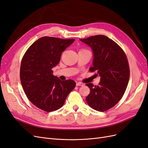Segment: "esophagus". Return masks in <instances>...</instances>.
<instances>
[{"instance_id": "34e87169", "label": "esophagus", "mask_w": 148, "mask_h": 148, "mask_svg": "<svg viewBox=\"0 0 148 148\" xmlns=\"http://www.w3.org/2000/svg\"><path fill=\"white\" fill-rule=\"evenodd\" d=\"M84 85V84L83 83H81V82H78V83H76V86H83Z\"/></svg>"}]
</instances>
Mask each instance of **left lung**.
I'll use <instances>...</instances> for the list:
<instances>
[{
    "mask_svg": "<svg viewBox=\"0 0 148 148\" xmlns=\"http://www.w3.org/2000/svg\"><path fill=\"white\" fill-rule=\"evenodd\" d=\"M88 45L94 53L93 66L100 76L99 86L86 84L90 93L86 100L92 108L103 112L118 103L125 93L130 77V69L126 55L113 40L102 35L80 39Z\"/></svg>",
    "mask_w": 148,
    "mask_h": 148,
    "instance_id": "1",
    "label": "left lung"
}]
</instances>
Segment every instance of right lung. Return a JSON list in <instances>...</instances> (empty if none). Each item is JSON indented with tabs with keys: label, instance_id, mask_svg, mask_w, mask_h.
Wrapping results in <instances>:
<instances>
[{
	"label": "right lung",
	"instance_id": "right-lung-1",
	"mask_svg": "<svg viewBox=\"0 0 148 148\" xmlns=\"http://www.w3.org/2000/svg\"><path fill=\"white\" fill-rule=\"evenodd\" d=\"M75 39L43 37L27 49L20 67V79L28 99L47 112L62 107L75 87L73 80L61 81L53 75L52 68L60 60L61 54Z\"/></svg>",
	"mask_w": 148,
	"mask_h": 148
}]
</instances>
